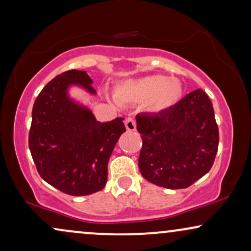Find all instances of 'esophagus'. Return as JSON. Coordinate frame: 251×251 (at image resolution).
<instances>
[{
  "mask_svg": "<svg viewBox=\"0 0 251 251\" xmlns=\"http://www.w3.org/2000/svg\"><path fill=\"white\" fill-rule=\"evenodd\" d=\"M125 126H126V129H127V131H129V132L135 131V128H136L135 120L131 118V117H128V118L125 119Z\"/></svg>",
  "mask_w": 251,
  "mask_h": 251,
  "instance_id": "obj_1",
  "label": "esophagus"
}]
</instances>
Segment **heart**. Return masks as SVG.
I'll list each match as a JSON object with an SVG mask.
<instances>
[{
    "instance_id": "obj_1",
    "label": "heart",
    "mask_w": 251,
    "mask_h": 251,
    "mask_svg": "<svg viewBox=\"0 0 251 251\" xmlns=\"http://www.w3.org/2000/svg\"><path fill=\"white\" fill-rule=\"evenodd\" d=\"M182 85L176 78L163 75H148L128 78L115 87L113 97L119 104L146 102L151 112H163L175 106L182 97Z\"/></svg>"
}]
</instances>
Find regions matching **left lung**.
<instances>
[{
  "instance_id": "1",
  "label": "left lung",
  "mask_w": 251,
  "mask_h": 251,
  "mask_svg": "<svg viewBox=\"0 0 251 251\" xmlns=\"http://www.w3.org/2000/svg\"><path fill=\"white\" fill-rule=\"evenodd\" d=\"M136 129L142 139L139 169L155 185L189 188L213 166L219 129L210 98L201 89L163 112L139 113Z\"/></svg>"
}]
</instances>
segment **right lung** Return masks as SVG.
<instances>
[{
    "mask_svg": "<svg viewBox=\"0 0 251 251\" xmlns=\"http://www.w3.org/2000/svg\"><path fill=\"white\" fill-rule=\"evenodd\" d=\"M91 84L87 72L62 73L44 87L32 109L28 147L38 173L71 196L91 195L105 186L109 158L126 131L122 117L97 122L90 110L69 98L71 85L95 95Z\"/></svg>",
    "mask_w": 251,
    "mask_h": 251,
    "instance_id": "1",
    "label": "right lung"
}]
</instances>
